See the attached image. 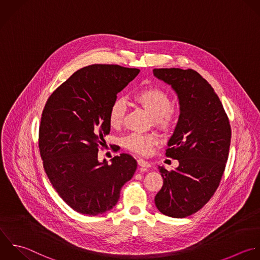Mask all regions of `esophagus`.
<instances>
[{"mask_svg":"<svg viewBox=\"0 0 260 260\" xmlns=\"http://www.w3.org/2000/svg\"><path fill=\"white\" fill-rule=\"evenodd\" d=\"M138 164L141 166V167H145V168H149L151 167V164L147 161H145L144 159H138Z\"/></svg>","mask_w":260,"mask_h":260,"instance_id":"esophagus-1","label":"esophagus"}]
</instances>
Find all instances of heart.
<instances>
[{"mask_svg":"<svg viewBox=\"0 0 260 260\" xmlns=\"http://www.w3.org/2000/svg\"><path fill=\"white\" fill-rule=\"evenodd\" d=\"M134 101L147 111L153 118L154 123L161 128H168L175 118V108L171 105L168 94L155 87H149L138 91L134 95ZM125 114V104L122 100H116L109 109L108 119L112 127L121 125ZM157 143V138L151 134L134 133L127 136L123 145L126 149L138 154H146Z\"/></svg>","mask_w":260,"mask_h":260,"instance_id":"1","label":"heart"}]
</instances>
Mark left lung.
<instances>
[{"label": "left lung", "instance_id": "obj_1", "mask_svg": "<svg viewBox=\"0 0 260 260\" xmlns=\"http://www.w3.org/2000/svg\"><path fill=\"white\" fill-rule=\"evenodd\" d=\"M153 73L171 86L179 105L166 150L179 165L171 171L159 166L163 186L155 205L168 217L185 218L200 211L217 190L228 160L231 126L220 98L198 72L171 68Z\"/></svg>", "mask_w": 260, "mask_h": 260}]
</instances>
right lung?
<instances>
[{"instance_id": "add662e5", "label": "right lung", "mask_w": 260, "mask_h": 260, "mask_svg": "<svg viewBox=\"0 0 260 260\" xmlns=\"http://www.w3.org/2000/svg\"><path fill=\"white\" fill-rule=\"evenodd\" d=\"M140 73L114 64H91L74 73L48 98L39 126L44 171L58 196L74 211L97 216L111 210L137 161L122 153L108 164L98 160L109 134L110 106Z\"/></svg>"}]
</instances>
